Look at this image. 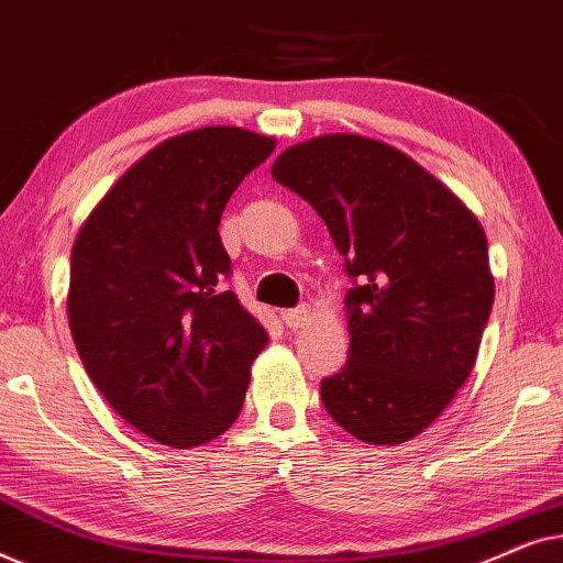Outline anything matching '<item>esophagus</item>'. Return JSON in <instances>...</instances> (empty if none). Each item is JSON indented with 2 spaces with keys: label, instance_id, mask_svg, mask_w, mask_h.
<instances>
[{
  "label": "esophagus",
  "instance_id": "obj_1",
  "mask_svg": "<svg viewBox=\"0 0 563 563\" xmlns=\"http://www.w3.org/2000/svg\"><path fill=\"white\" fill-rule=\"evenodd\" d=\"M282 320L289 330H297V328L310 325L312 312H310V307L302 305V307H295V310H282Z\"/></svg>",
  "mask_w": 563,
  "mask_h": 563
}]
</instances>
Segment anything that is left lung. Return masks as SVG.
Returning a JSON list of instances; mask_svg holds the SVG:
<instances>
[{
    "label": "left lung",
    "instance_id": "obj_1",
    "mask_svg": "<svg viewBox=\"0 0 563 563\" xmlns=\"http://www.w3.org/2000/svg\"><path fill=\"white\" fill-rule=\"evenodd\" d=\"M272 176L314 207L353 279L349 361L320 384L322 405L368 445L412 441L479 353L495 302L482 222L418 161L356 133L291 145Z\"/></svg>",
    "mask_w": 563,
    "mask_h": 563
}]
</instances>
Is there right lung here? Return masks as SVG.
<instances>
[{
    "label": "right lung",
    "instance_id": "1",
    "mask_svg": "<svg viewBox=\"0 0 563 563\" xmlns=\"http://www.w3.org/2000/svg\"><path fill=\"white\" fill-rule=\"evenodd\" d=\"M276 141L189 130L135 161L76 233L66 312L89 379L153 441L195 449L241 415L268 333L233 291L218 225Z\"/></svg>",
    "mask_w": 563,
    "mask_h": 563
}]
</instances>
